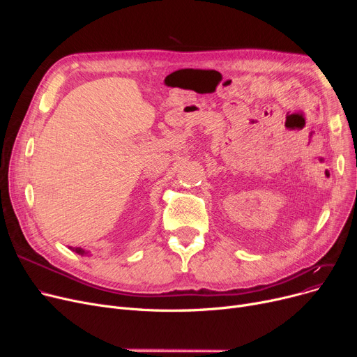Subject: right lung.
<instances>
[{"instance_id": "obj_1", "label": "right lung", "mask_w": 357, "mask_h": 357, "mask_svg": "<svg viewBox=\"0 0 357 357\" xmlns=\"http://www.w3.org/2000/svg\"><path fill=\"white\" fill-rule=\"evenodd\" d=\"M72 252H75V253H78V255H81V256H86L89 252H86L85 249H82V248H69Z\"/></svg>"}]
</instances>
